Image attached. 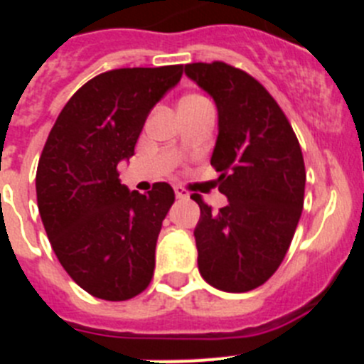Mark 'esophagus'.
Masks as SVG:
<instances>
[{
	"instance_id": "obj_1",
	"label": "esophagus",
	"mask_w": 364,
	"mask_h": 364,
	"mask_svg": "<svg viewBox=\"0 0 364 364\" xmlns=\"http://www.w3.org/2000/svg\"><path fill=\"white\" fill-rule=\"evenodd\" d=\"M175 195H176V198H180V200H184V198L189 197V193L186 191L184 188H175Z\"/></svg>"
}]
</instances>
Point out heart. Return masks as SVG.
<instances>
[{
  "instance_id": "1",
  "label": "heart",
  "mask_w": 364,
  "mask_h": 364,
  "mask_svg": "<svg viewBox=\"0 0 364 364\" xmlns=\"http://www.w3.org/2000/svg\"><path fill=\"white\" fill-rule=\"evenodd\" d=\"M186 98H189V100H198V98H202V96H198V95H189V96H186Z\"/></svg>"
}]
</instances>
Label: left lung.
Segmentation results:
<instances>
[{
  "instance_id": "obj_1",
  "label": "left lung",
  "mask_w": 364,
  "mask_h": 364,
  "mask_svg": "<svg viewBox=\"0 0 364 364\" xmlns=\"http://www.w3.org/2000/svg\"><path fill=\"white\" fill-rule=\"evenodd\" d=\"M186 74L215 100L218 136L211 166L228 205L211 211L200 195L195 228L198 272L222 291L264 284L284 259L304 204L306 171L290 122L244 70L224 62L188 63Z\"/></svg>"
}]
</instances>
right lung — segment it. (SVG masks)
Masks as SVG:
<instances>
[{"mask_svg":"<svg viewBox=\"0 0 364 364\" xmlns=\"http://www.w3.org/2000/svg\"><path fill=\"white\" fill-rule=\"evenodd\" d=\"M182 78V65L102 73L62 109L36 171L38 210L60 264L104 301L142 294L175 191L156 182L147 195L120 182L147 114Z\"/></svg>","mask_w":364,"mask_h":364,"instance_id":"1","label":"right lung"}]
</instances>
